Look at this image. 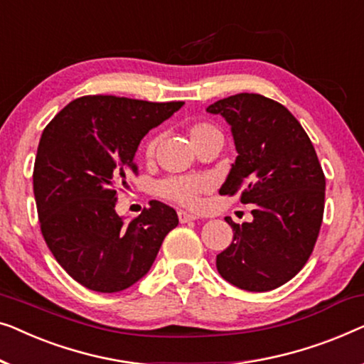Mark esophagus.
<instances>
[{
    "instance_id": "1",
    "label": "esophagus",
    "mask_w": 364,
    "mask_h": 364,
    "mask_svg": "<svg viewBox=\"0 0 364 364\" xmlns=\"http://www.w3.org/2000/svg\"><path fill=\"white\" fill-rule=\"evenodd\" d=\"M178 219H180L181 224H184V223L194 221V219H198V216H196V214H191V213L183 211V209H180V211H178Z\"/></svg>"
}]
</instances>
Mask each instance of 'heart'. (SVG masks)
Returning a JSON list of instances; mask_svg holds the SVG:
<instances>
[{"label": "heart", "mask_w": 364, "mask_h": 364, "mask_svg": "<svg viewBox=\"0 0 364 364\" xmlns=\"http://www.w3.org/2000/svg\"><path fill=\"white\" fill-rule=\"evenodd\" d=\"M211 133H219L216 127L206 124V122H198L189 127V138L191 141H198L201 138L211 135ZM156 140L148 141L145 148V155L151 156L155 151ZM206 189V181L199 176H171L163 180L158 184V193L163 198L171 199V201L180 203L183 206H196L199 194Z\"/></svg>", "instance_id": "1"}]
</instances>
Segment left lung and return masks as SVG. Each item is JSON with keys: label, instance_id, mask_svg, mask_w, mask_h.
<instances>
[{"label": "left lung", "instance_id": "8db88e82", "mask_svg": "<svg viewBox=\"0 0 364 364\" xmlns=\"http://www.w3.org/2000/svg\"><path fill=\"white\" fill-rule=\"evenodd\" d=\"M231 125L235 161L221 194L240 193L254 219L235 224L218 272L242 290L267 291L289 282L309 260L325 208V175L309 135L282 104L235 94L206 109Z\"/></svg>", "mask_w": 364, "mask_h": 364}]
</instances>
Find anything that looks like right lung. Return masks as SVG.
<instances>
[{
  "mask_svg": "<svg viewBox=\"0 0 364 364\" xmlns=\"http://www.w3.org/2000/svg\"><path fill=\"white\" fill-rule=\"evenodd\" d=\"M183 104L87 95L65 105L41 135L33 173L41 232L60 267L87 289H129L178 226L175 209L160 201L132 221L115 204L125 176L136 171L141 138Z\"/></svg>",
  "mask_w": 364,
  "mask_h": 364,
  "instance_id": "add662e5",
  "label": "right lung"
}]
</instances>
